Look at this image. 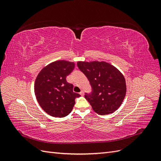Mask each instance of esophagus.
Segmentation results:
<instances>
[{
	"mask_svg": "<svg viewBox=\"0 0 161 161\" xmlns=\"http://www.w3.org/2000/svg\"><path fill=\"white\" fill-rule=\"evenodd\" d=\"M80 95H82V96H83V95H84V91H81L80 92Z\"/></svg>",
	"mask_w": 161,
	"mask_h": 161,
	"instance_id": "1",
	"label": "esophagus"
}]
</instances>
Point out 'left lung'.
Returning a JSON list of instances; mask_svg holds the SVG:
<instances>
[{"label":"left lung","mask_w":161,"mask_h":161,"mask_svg":"<svg viewBox=\"0 0 161 161\" xmlns=\"http://www.w3.org/2000/svg\"><path fill=\"white\" fill-rule=\"evenodd\" d=\"M77 66L91 85L92 91L85 92V98L92 109L100 115L112 114L118 109L126 93L123 75L105 62H79Z\"/></svg>","instance_id":"obj_1"}]
</instances>
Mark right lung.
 <instances>
[{"label":"right lung","mask_w":161,"mask_h":161,"mask_svg":"<svg viewBox=\"0 0 161 161\" xmlns=\"http://www.w3.org/2000/svg\"><path fill=\"white\" fill-rule=\"evenodd\" d=\"M75 63L58 60L47 65L39 73L34 86L36 99L41 108L52 117L69 115L80 95L73 92V85L66 76L75 69Z\"/></svg>","instance_id":"1"}]
</instances>
